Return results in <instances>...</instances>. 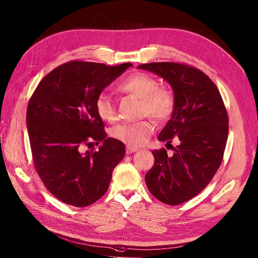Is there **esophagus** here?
<instances>
[{
	"mask_svg": "<svg viewBox=\"0 0 258 258\" xmlns=\"http://www.w3.org/2000/svg\"><path fill=\"white\" fill-rule=\"evenodd\" d=\"M139 150V148H136V147H132V146H126V153L127 154H131V153H133V152H136V151Z\"/></svg>",
	"mask_w": 258,
	"mask_h": 258,
	"instance_id": "34e87169",
	"label": "esophagus"
}]
</instances>
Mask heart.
Instances as JSON below:
<instances>
[{"label": "heart", "mask_w": 258, "mask_h": 258, "mask_svg": "<svg viewBox=\"0 0 258 258\" xmlns=\"http://www.w3.org/2000/svg\"><path fill=\"white\" fill-rule=\"evenodd\" d=\"M119 92L133 95L141 99L142 115L150 114L158 122L168 119L175 107V98L172 90L158 85L152 75L138 72L129 75L117 86ZM97 114L105 122L112 123L116 119V108L112 98L101 93L95 100ZM154 123L150 117L134 123H123L110 130L111 138L123 142L128 146L136 147L145 144L154 131Z\"/></svg>", "instance_id": "obj_1"}]
</instances>
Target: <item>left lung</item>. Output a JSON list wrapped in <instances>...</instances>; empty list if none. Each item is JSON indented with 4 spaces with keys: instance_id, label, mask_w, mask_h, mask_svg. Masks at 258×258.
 Returning a JSON list of instances; mask_svg holds the SVG:
<instances>
[{
    "instance_id": "8db88e82",
    "label": "left lung",
    "mask_w": 258,
    "mask_h": 258,
    "mask_svg": "<svg viewBox=\"0 0 258 258\" xmlns=\"http://www.w3.org/2000/svg\"><path fill=\"white\" fill-rule=\"evenodd\" d=\"M168 81L175 107L158 140H175L169 155L164 148L152 151L154 165L145 176L150 192L162 203L178 205L202 191L223 160L228 138V114L216 84L202 71L178 62L139 66Z\"/></svg>"
}]
</instances>
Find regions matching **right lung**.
<instances>
[{
  "instance_id": "obj_1",
  "label": "right lung",
  "mask_w": 258,
  "mask_h": 258,
  "mask_svg": "<svg viewBox=\"0 0 258 258\" xmlns=\"http://www.w3.org/2000/svg\"><path fill=\"white\" fill-rule=\"evenodd\" d=\"M129 67L73 60L50 72L30 98L27 127L35 170L66 204L85 207L99 200L125 156V145L107 138L95 100ZM95 141L102 143L98 151H83Z\"/></svg>"
}]
</instances>
